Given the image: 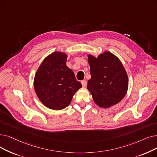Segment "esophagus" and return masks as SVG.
<instances>
[{
  "label": "esophagus",
  "mask_w": 157,
  "mask_h": 157,
  "mask_svg": "<svg viewBox=\"0 0 157 157\" xmlns=\"http://www.w3.org/2000/svg\"><path fill=\"white\" fill-rule=\"evenodd\" d=\"M81 85H82L83 87H86L87 85V81L86 80H83L81 81Z\"/></svg>",
  "instance_id": "1"
}]
</instances>
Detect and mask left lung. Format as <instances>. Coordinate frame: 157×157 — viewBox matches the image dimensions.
Here are the masks:
<instances>
[{
	"instance_id": "left-lung-1",
	"label": "left lung",
	"mask_w": 157,
	"mask_h": 157,
	"mask_svg": "<svg viewBox=\"0 0 157 157\" xmlns=\"http://www.w3.org/2000/svg\"><path fill=\"white\" fill-rule=\"evenodd\" d=\"M91 78L87 89L98 106L108 108L123 99L128 88V77L119 58L105 51L98 57L87 54Z\"/></svg>"
}]
</instances>
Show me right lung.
<instances>
[{"mask_svg":"<svg viewBox=\"0 0 157 157\" xmlns=\"http://www.w3.org/2000/svg\"><path fill=\"white\" fill-rule=\"evenodd\" d=\"M67 54L55 51L46 56L34 78V88L45 106L59 110L69 106L81 84L66 65Z\"/></svg>","mask_w":157,"mask_h":157,"instance_id":"add662e5","label":"right lung"}]
</instances>
